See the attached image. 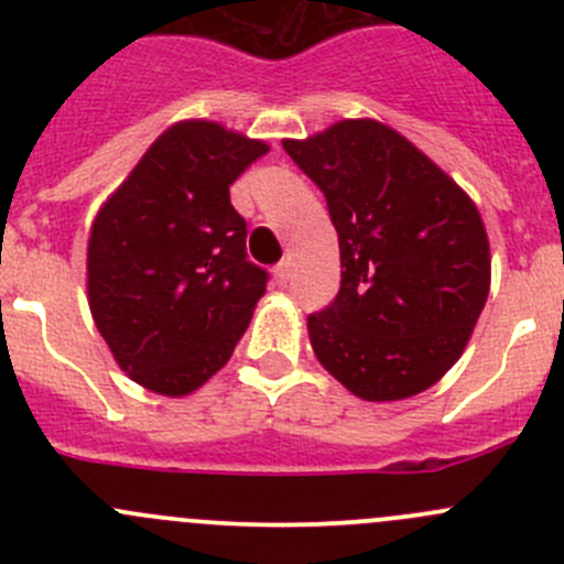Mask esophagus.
Wrapping results in <instances>:
<instances>
[{
    "instance_id": "34e87169",
    "label": "esophagus",
    "mask_w": 564,
    "mask_h": 564,
    "mask_svg": "<svg viewBox=\"0 0 564 564\" xmlns=\"http://www.w3.org/2000/svg\"><path fill=\"white\" fill-rule=\"evenodd\" d=\"M289 278H292V264H289V259L278 261V264H275V281H278V286H286Z\"/></svg>"
}]
</instances>
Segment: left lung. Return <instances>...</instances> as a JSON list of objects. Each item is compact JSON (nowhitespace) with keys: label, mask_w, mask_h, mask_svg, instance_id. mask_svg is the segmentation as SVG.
Here are the masks:
<instances>
[{"label":"left lung","mask_w":564,"mask_h":564,"mask_svg":"<svg viewBox=\"0 0 564 564\" xmlns=\"http://www.w3.org/2000/svg\"><path fill=\"white\" fill-rule=\"evenodd\" d=\"M324 193L340 248V289L308 316L318 362L366 401L440 382L488 297V237L471 198L401 133L346 119L283 141Z\"/></svg>","instance_id":"obj_1"}]
</instances>
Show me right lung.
I'll use <instances>...</instances> for the list:
<instances>
[{
    "instance_id": "1",
    "label": "right lung",
    "mask_w": 564,
    "mask_h": 564,
    "mask_svg": "<svg viewBox=\"0 0 564 564\" xmlns=\"http://www.w3.org/2000/svg\"><path fill=\"white\" fill-rule=\"evenodd\" d=\"M270 147L215 122L169 128L104 204L89 308L133 382L187 395L229 362L270 272L248 261L229 187Z\"/></svg>"
}]
</instances>
